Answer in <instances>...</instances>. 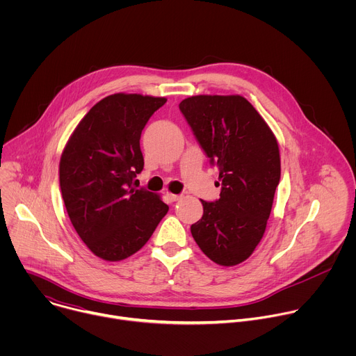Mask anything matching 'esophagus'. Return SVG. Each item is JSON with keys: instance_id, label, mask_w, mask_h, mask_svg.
<instances>
[{"instance_id": "1", "label": "esophagus", "mask_w": 356, "mask_h": 356, "mask_svg": "<svg viewBox=\"0 0 356 356\" xmlns=\"http://www.w3.org/2000/svg\"><path fill=\"white\" fill-rule=\"evenodd\" d=\"M180 197H181V195H179V194H172V193H168V198L170 200V202H175V201L180 200Z\"/></svg>"}]
</instances>
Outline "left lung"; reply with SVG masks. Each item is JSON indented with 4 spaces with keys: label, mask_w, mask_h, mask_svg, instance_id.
Listing matches in <instances>:
<instances>
[{
    "label": "left lung",
    "mask_w": 356,
    "mask_h": 356,
    "mask_svg": "<svg viewBox=\"0 0 356 356\" xmlns=\"http://www.w3.org/2000/svg\"><path fill=\"white\" fill-rule=\"evenodd\" d=\"M197 142L220 170V198L202 202L191 225L200 249L221 266L246 261L261 242L280 180L279 145L241 95H194L179 104Z\"/></svg>",
    "instance_id": "left-lung-1"
}]
</instances>
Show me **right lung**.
<instances>
[{
  "label": "right lung",
  "mask_w": 356,
  "mask_h": 356,
  "mask_svg": "<svg viewBox=\"0 0 356 356\" xmlns=\"http://www.w3.org/2000/svg\"><path fill=\"white\" fill-rule=\"evenodd\" d=\"M165 97L113 94L86 114L59 165L69 218L95 257L118 262L152 236L169 206L155 193L132 188L143 169L140 134Z\"/></svg>",
  "instance_id": "1"
}]
</instances>
